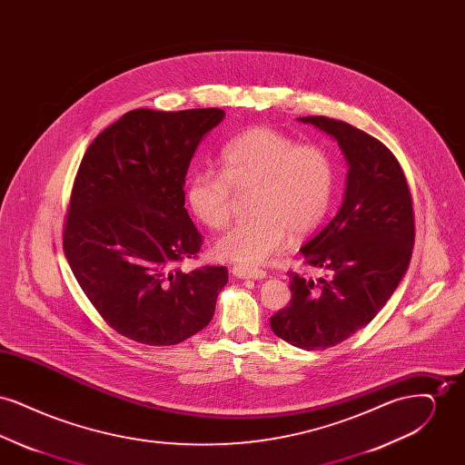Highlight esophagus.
I'll return each instance as SVG.
<instances>
[{"label":"esophagus","instance_id":"esophagus-1","mask_svg":"<svg viewBox=\"0 0 465 465\" xmlns=\"http://www.w3.org/2000/svg\"><path fill=\"white\" fill-rule=\"evenodd\" d=\"M232 273L239 279H254V281H263L266 279L265 270L262 268H245V266H233Z\"/></svg>","mask_w":465,"mask_h":465}]
</instances>
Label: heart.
<instances>
[{"instance_id":"1","label":"heart","mask_w":465,"mask_h":465,"mask_svg":"<svg viewBox=\"0 0 465 465\" xmlns=\"http://www.w3.org/2000/svg\"><path fill=\"white\" fill-rule=\"evenodd\" d=\"M334 192V165L326 150L298 144L270 127H252L223 146L220 173L203 169L190 177L186 202L202 224L222 230L235 195L249 197V222L230 228L214 245L220 260L265 263L288 235L302 239L324 222Z\"/></svg>"}]
</instances>
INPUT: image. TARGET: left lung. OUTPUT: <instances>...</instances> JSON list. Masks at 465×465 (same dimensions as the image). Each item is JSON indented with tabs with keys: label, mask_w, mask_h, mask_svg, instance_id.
I'll use <instances>...</instances> for the list:
<instances>
[{
	"label": "left lung",
	"mask_w": 465,
	"mask_h": 465,
	"mask_svg": "<svg viewBox=\"0 0 465 465\" xmlns=\"http://www.w3.org/2000/svg\"><path fill=\"white\" fill-rule=\"evenodd\" d=\"M298 120L334 137L349 163L338 214L300 249L326 277L289 272L291 302L270 317L279 338L315 351L347 340L383 309L410 265L415 218L404 173L383 143L328 116Z\"/></svg>",
	"instance_id": "1"
}]
</instances>
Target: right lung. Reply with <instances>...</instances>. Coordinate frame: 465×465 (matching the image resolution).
I'll list each match as a JSON object with an SVG mask.
<instances>
[{"label":"right lung","instance_id":"obj_1","mask_svg":"<svg viewBox=\"0 0 465 465\" xmlns=\"http://www.w3.org/2000/svg\"><path fill=\"white\" fill-rule=\"evenodd\" d=\"M220 108L133 110L99 134L73 184L64 254L94 309L144 345H176L213 319L224 266L184 273L202 235L184 209V177Z\"/></svg>","mask_w":465,"mask_h":465}]
</instances>
